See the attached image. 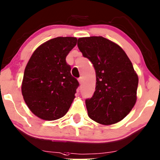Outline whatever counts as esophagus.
<instances>
[{
    "mask_svg": "<svg viewBox=\"0 0 160 160\" xmlns=\"http://www.w3.org/2000/svg\"><path fill=\"white\" fill-rule=\"evenodd\" d=\"M78 82H79V84H82V82H83V78H82V77H80V78L78 79Z\"/></svg>",
    "mask_w": 160,
    "mask_h": 160,
    "instance_id": "1",
    "label": "esophagus"
}]
</instances>
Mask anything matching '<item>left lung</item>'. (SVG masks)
<instances>
[{"label": "left lung", "mask_w": 160, "mask_h": 160, "mask_svg": "<svg viewBox=\"0 0 160 160\" xmlns=\"http://www.w3.org/2000/svg\"><path fill=\"white\" fill-rule=\"evenodd\" d=\"M78 47L95 70V91L85 101L90 118L104 126L122 121L137 101L138 76L125 51L103 37H81Z\"/></svg>", "instance_id": "1"}]
</instances>
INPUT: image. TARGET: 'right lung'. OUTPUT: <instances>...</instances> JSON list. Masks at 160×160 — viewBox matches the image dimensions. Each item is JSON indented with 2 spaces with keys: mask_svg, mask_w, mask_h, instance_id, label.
Returning <instances> with one entry per match:
<instances>
[{
  "mask_svg": "<svg viewBox=\"0 0 160 160\" xmlns=\"http://www.w3.org/2000/svg\"><path fill=\"white\" fill-rule=\"evenodd\" d=\"M77 42L76 37L51 39L35 50L25 68L21 90L32 112L45 121H55L69 110L78 81L70 73L66 57Z\"/></svg>",
  "mask_w": 160,
  "mask_h": 160,
  "instance_id": "1",
  "label": "right lung"
}]
</instances>
